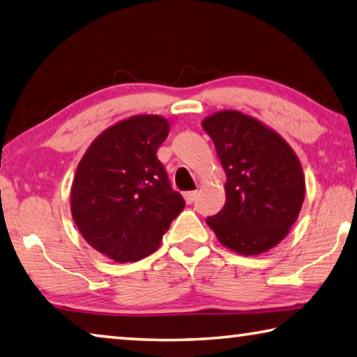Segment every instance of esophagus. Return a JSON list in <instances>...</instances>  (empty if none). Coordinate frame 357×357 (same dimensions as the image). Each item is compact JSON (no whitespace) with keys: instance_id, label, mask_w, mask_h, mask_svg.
<instances>
[{"instance_id":"obj_1","label":"esophagus","mask_w":357,"mask_h":357,"mask_svg":"<svg viewBox=\"0 0 357 357\" xmlns=\"http://www.w3.org/2000/svg\"><path fill=\"white\" fill-rule=\"evenodd\" d=\"M197 195H199V192H197V190L184 192V199H185V202H188V203H192V202H194V200L197 199Z\"/></svg>"}]
</instances>
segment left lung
I'll return each mask as SVG.
<instances>
[{
	"instance_id": "left-lung-1",
	"label": "left lung",
	"mask_w": 357,
	"mask_h": 357,
	"mask_svg": "<svg viewBox=\"0 0 357 357\" xmlns=\"http://www.w3.org/2000/svg\"><path fill=\"white\" fill-rule=\"evenodd\" d=\"M227 174L225 205L206 219L229 250L252 256L284 238L301 213V162L278 133L238 111H219L202 122Z\"/></svg>"
}]
</instances>
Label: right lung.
Segmentation results:
<instances>
[{"label": "right lung", "instance_id": "add662e5", "mask_svg": "<svg viewBox=\"0 0 357 357\" xmlns=\"http://www.w3.org/2000/svg\"><path fill=\"white\" fill-rule=\"evenodd\" d=\"M168 132L167 119L133 116L105 130L79 162L73 219L89 245L116 262L154 252L185 206L157 158Z\"/></svg>", "mask_w": 357, "mask_h": 357}]
</instances>
